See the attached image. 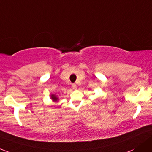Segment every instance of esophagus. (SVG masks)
I'll return each instance as SVG.
<instances>
[{"instance_id":"34e87169","label":"esophagus","mask_w":152,"mask_h":152,"mask_svg":"<svg viewBox=\"0 0 152 152\" xmlns=\"http://www.w3.org/2000/svg\"><path fill=\"white\" fill-rule=\"evenodd\" d=\"M72 87H73V89H76V87H76V84H72Z\"/></svg>"}]
</instances>
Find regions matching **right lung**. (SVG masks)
Listing matches in <instances>:
<instances>
[{
  "mask_svg": "<svg viewBox=\"0 0 152 152\" xmlns=\"http://www.w3.org/2000/svg\"><path fill=\"white\" fill-rule=\"evenodd\" d=\"M51 97H52V100H54V101H56V100H58V98H57V97H56L55 95H52V96H51Z\"/></svg>",
  "mask_w": 152,
  "mask_h": 152,
  "instance_id": "obj_1",
  "label": "right lung"
}]
</instances>
